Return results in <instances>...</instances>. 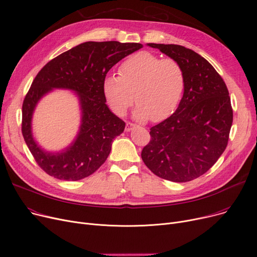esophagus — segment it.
<instances>
[{"label": "esophagus", "instance_id": "esophagus-1", "mask_svg": "<svg viewBox=\"0 0 257 257\" xmlns=\"http://www.w3.org/2000/svg\"><path fill=\"white\" fill-rule=\"evenodd\" d=\"M135 127H136L135 124H133V123H131V122H127V123H126V126H125V132H131V131H133Z\"/></svg>", "mask_w": 257, "mask_h": 257}]
</instances>
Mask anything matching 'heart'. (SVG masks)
I'll return each mask as SVG.
<instances>
[{
	"mask_svg": "<svg viewBox=\"0 0 257 257\" xmlns=\"http://www.w3.org/2000/svg\"><path fill=\"white\" fill-rule=\"evenodd\" d=\"M119 74H108L102 81L104 98L118 116L124 115L136 100V119L160 122L170 117L182 100L186 74L174 59L139 52L121 64Z\"/></svg>",
	"mask_w": 257,
	"mask_h": 257,
	"instance_id": "obj_1",
	"label": "heart"
}]
</instances>
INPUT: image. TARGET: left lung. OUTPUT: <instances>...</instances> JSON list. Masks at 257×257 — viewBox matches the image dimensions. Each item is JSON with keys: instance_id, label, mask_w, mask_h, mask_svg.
I'll return each mask as SVG.
<instances>
[{"instance_id": "8db88e82", "label": "left lung", "mask_w": 257, "mask_h": 257, "mask_svg": "<svg viewBox=\"0 0 257 257\" xmlns=\"http://www.w3.org/2000/svg\"><path fill=\"white\" fill-rule=\"evenodd\" d=\"M147 45L180 63L186 85L176 111L150 128L141 157L157 176L190 182L212 168L227 146L233 117L228 90L199 54L177 44Z\"/></svg>"}]
</instances>
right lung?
I'll return each mask as SVG.
<instances>
[{"label": "right lung", "instance_id": "right-lung-1", "mask_svg": "<svg viewBox=\"0 0 257 257\" xmlns=\"http://www.w3.org/2000/svg\"><path fill=\"white\" fill-rule=\"evenodd\" d=\"M141 48V43L87 41L51 60L38 72L24 99L22 132L35 161L49 175L74 182L94 173L107 160L125 123L105 104L102 81L120 60ZM57 88L75 92L81 121L73 142L52 152L34 138L32 121L39 101Z\"/></svg>", "mask_w": 257, "mask_h": 257}]
</instances>
